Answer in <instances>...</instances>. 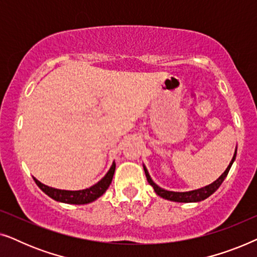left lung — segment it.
I'll list each match as a JSON object with an SVG mask.
<instances>
[{
	"label": "left lung",
	"instance_id": "left-lung-1",
	"mask_svg": "<svg viewBox=\"0 0 257 257\" xmlns=\"http://www.w3.org/2000/svg\"><path fill=\"white\" fill-rule=\"evenodd\" d=\"M235 158H236V151H235L233 159H231L230 164L228 165L226 171H224L223 173L221 174V177L219 179H216L213 184L205 186V187H202V188L195 189V191H189V192L166 191V189L161 188L157 184H154L145 166H144V171H145V174H146V178H147V181H149V184L152 186V187L154 188V192H156L159 196H161V198H164L166 200H171V201H175V202H199V201H202V200L208 198V196L212 195L213 193L220 187L224 179H226L228 172H229L231 165H233V163H234Z\"/></svg>",
	"mask_w": 257,
	"mask_h": 257
}]
</instances>
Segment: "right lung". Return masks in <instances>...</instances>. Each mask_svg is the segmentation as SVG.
I'll return each mask as SVG.
<instances>
[{"mask_svg":"<svg viewBox=\"0 0 257 257\" xmlns=\"http://www.w3.org/2000/svg\"><path fill=\"white\" fill-rule=\"evenodd\" d=\"M115 171V164L113 161L112 166L105 177L101 179L100 181H98L96 185L91 186L89 188L82 189V191H65V189H57L45 186L37 180L36 178H34L36 185L43 191L45 194L50 196L51 199L56 200V201L64 202V203H72V205H85V203L92 202L94 200L99 198L105 193V191L108 188V186L111 185L112 178H113Z\"/></svg>","mask_w":257,"mask_h":257,"instance_id":"add662e5","label":"right lung"}]
</instances>
